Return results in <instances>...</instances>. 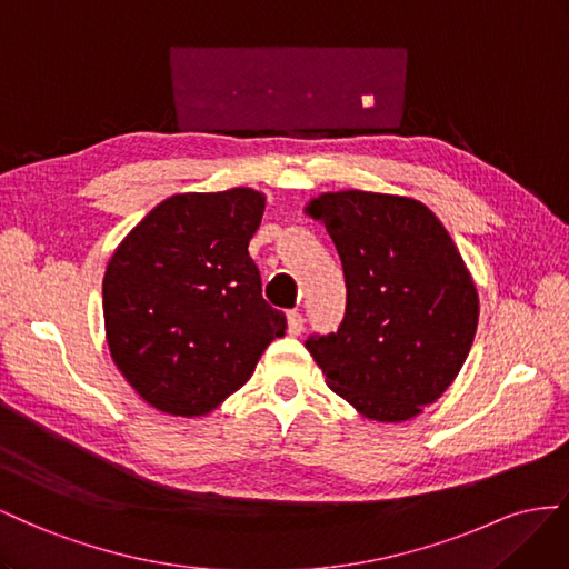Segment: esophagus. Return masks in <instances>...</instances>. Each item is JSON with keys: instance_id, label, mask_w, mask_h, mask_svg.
<instances>
[{"instance_id": "1", "label": "esophagus", "mask_w": 569, "mask_h": 569, "mask_svg": "<svg viewBox=\"0 0 569 569\" xmlns=\"http://www.w3.org/2000/svg\"><path fill=\"white\" fill-rule=\"evenodd\" d=\"M302 327H305V319L300 312H288V333L290 336H300L302 333Z\"/></svg>"}]
</instances>
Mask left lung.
<instances>
[{
    "mask_svg": "<svg viewBox=\"0 0 569 569\" xmlns=\"http://www.w3.org/2000/svg\"><path fill=\"white\" fill-rule=\"evenodd\" d=\"M343 262L348 302L336 333L305 348L333 393L375 421H408L456 381L477 333L479 296L427 204L338 190L305 209Z\"/></svg>",
    "mask_w": 569,
    "mask_h": 569,
    "instance_id": "obj_1",
    "label": "left lung"
}]
</instances>
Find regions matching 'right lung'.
Here are the masks:
<instances>
[{
	"label": "right lung",
	"mask_w": 569,
	"mask_h": 569,
	"mask_svg": "<svg viewBox=\"0 0 569 569\" xmlns=\"http://www.w3.org/2000/svg\"><path fill=\"white\" fill-rule=\"evenodd\" d=\"M264 200L252 188L171 194L109 259L102 305L111 360L159 412H212L286 333V315L262 298L248 252Z\"/></svg>",
	"instance_id": "add662e5"
}]
</instances>
